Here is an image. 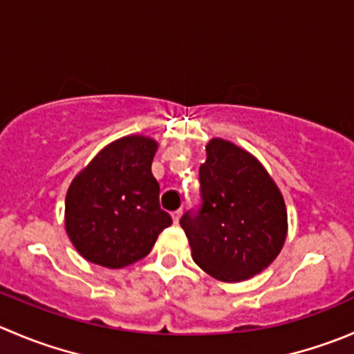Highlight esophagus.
Returning a JSON list of instances; mask_svg holds the SVG:
<instances>
[{
    "instance_id": "1",
    "label": "esophagus",
    "mask_w": 354,
    "mask_h": 354,
    "mask_svg": "<svg viewBox=\"0 0 354 354\" xmlns=\"http://www.w3.org/2000/svg\"><path fill=\"white\" fill-rule=\"evenodd\" d=\"M171 216H173V221H174V223H180V218H181V209H178V211H174L173 214H171Z\"/></svg>"
}]
</instances>
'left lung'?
<instances>
[{"label": "left lung", "instance_id": "8db88e82", "mask_svg": "<svg viewBox=\"0 0 354 354\" xmlns=\"http://www.w3.org/2000/svg\"><path fill=\"white\" fill-rule=\"evenodd\" d=\"M198 169L201 207L181 216L195 263L221 282H242L268 268L287 235L286 202L259 160L212 138Z\"/></svg>", "mask_w": 354, "mask_h": 354}]
</instances>
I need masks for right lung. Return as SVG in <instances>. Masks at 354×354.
<instances>
[{
	"instance_id": "1",
	"label": "right lung",
	"mask_w": 354,
	"mask_h": 354,
	"mask_svg": "<svg viewBox=\"0 0 354 354\" xmlns=\"http://www.w3.org/2000/svg\"><path fill=\"white\" fill-rule=\"evenodd\" d=\"M157 142L142 135L115 140L72 180L65 197V230L90 263L124 268L152 250L173 223L160 209L152 174Z\"/></svg>"
}]
</instances>
